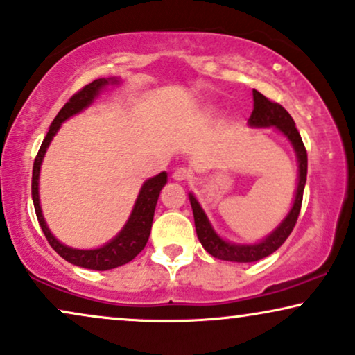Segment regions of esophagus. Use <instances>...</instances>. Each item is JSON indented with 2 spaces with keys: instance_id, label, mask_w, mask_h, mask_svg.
Returning <instances> with one entry per match:
<instances>
[{
  "instance_id": "obj_1",
  "label": "esophagus",
  "mask_w": 355,
  "mask_h": 355,
  "mask_svg": "<svg viewBox=\"0 0 355 355\" xmlns=\"http://www.w3.org/2000/svg\"><path fill=\"white\" fill-rule=\"evenodd\" d=\"M172 177H173V180H177V182H185V180H189L191 175H190V170L183 168V166H178V168L173 170Z\"/></svg>"
}]
</instances>
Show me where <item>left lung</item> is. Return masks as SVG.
<instances>
[{
	"instance_id": "obj_1",
	"label": "left lung",
	"mask_w": 355,
	"mask_h": 355,
	"mask_svg": "<svg viewBox=\"0 0 355 355\" xmlns=\"http://www.w3.org/2000/svg\"><path fill=\"white\" fill-rule=\"evenodd\" d=\"M253 101L254 107L253 112H251V117L248 119V123H250L251 127H258V129L275 127L276 130H279L281 134L291 142L294 152H296L297 166H300L296 196H294L293 207L288 215H286V218L281 221L275 232L268 234L263 241L254 243V245H234V243L223 240V238L213 230L211 223L208 221V216L205 215L203 208L200 207L198 200L195 198L193 193H189L191 210H193L196 236H198L202 246L213 256V258L223 259V261L253 263L275 253L277 248L283 245V243L288 240L289 234H291L294 225H296L297 221V216H300L302 193H304L307 175V152L304 144H302L300 132L296 129V123H294L293 117L288 114V110H286L283 105L270 101L268 97H264L261 92L253 91Z\"/></svg>"
}]
</instances>
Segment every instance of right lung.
Listing matches in <instances>:
<instances>
[{
	"instance_id": "add662e5",
	"label": "right lung",
	"mask_w": 355,
	"mask_h": 355,
	"mask_svg": "<svg viewBox=\"0 0 355 355\" xmlns=\"http://www.w3.org/2000/svg\"><path fill=\"white\" fill-rule=\"evenodd\" d=\"M119 79L110 78V79H96L92 80L91 84L84 85L79 92H76L74 96L71 97L69 102L64 104V107L59 110V114L55 115V119L51 123L48 135L42 140L40 152H37L36 159H34L33 165V183H31V193H33V203L34 210H36L37 221H40L42 233H44L46 240L49 241V245L53 246V250L58 253L61 258L69 261L71 264H76V266L87 268V270H96V271H105L112 270V268L122 266V264H127L132 259L135 258L140 251L144 250L145 245H147L148 236H150L152 230V221H153V213H155L157 200H159V195L162 189L166 183V173L162 172L155 177L148 178L147 182L144 183L142 189L139 191V196H137L134 210H132L129 220L121 233L105 243L104 246L96 248V250H76V248L62 245L61 241L55 240L54 234L49 232L48 225H46L44 216H42L41 205H40V172H41V164L42 159H44L46 150H48L51 140L53 137L58 134L59 127L64 121L72 117V115L79 114L80 110L92 104V101L99 96V92L104 87H107L109 84H117Z\"/></svg>"
}]
</instances>
